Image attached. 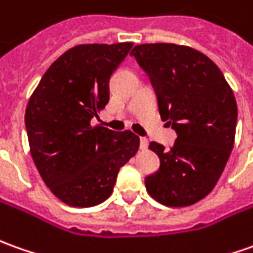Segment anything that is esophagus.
Segmentation results:
<instances>
[{"label": "esophagus", "instance_id": "34e87169", "mask_svg": "<svg viewBox=\"0 0 253 253\" xmlns=\"http://www.w3.org/2000/svg\"><path fill=\"white\" fill-rule=\"evenodd\" d=\"M147 147H148V140L147 138H144V137H141L140 138V149H147Z\"/></svg>", "mask_w": 253, "mask_h": 253}]
</instances>
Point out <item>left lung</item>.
Returning <instances> with one entry per match:
<instances>
[{
    "label": "left lung",
    "instance_id": "1",
    "mask_svg": "<svg viewBox=\"0 0 253 253\" xmlns=\"http://www.w3.org/2000/svg\"><path fill=\"white\" fill-rule=\"evenodd\" d=\"M130 55L148 75L162 120L177 134L170 149L149 144L161 165L145 177L147 191L162 205H192L212 191L234 147V94L220 69L197 49L141 44Z\"/></svg>",
    "mask_w": 253,
    "mask_h": 253
}]
</instances>
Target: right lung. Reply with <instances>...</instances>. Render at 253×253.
<instances>
[{
	"mask_svg": "<svg viewBox=\"0 0 253 253\" xmlns=\"http://www.w3.org/2000/svg\"><path fill=\"white\" fill-rule=\"evenodd\" d=\"M133 42L83 44L49 66L27 104L25 125L33 161L66 205L95 206L111 197L122 166L140 138L90 122L109 101V80Z\"/></svg>",
	"mask_w": 253,
	"mask_h": 253,
	"instance_id": "1",
	"label": "right lung"
}]
</instances>
